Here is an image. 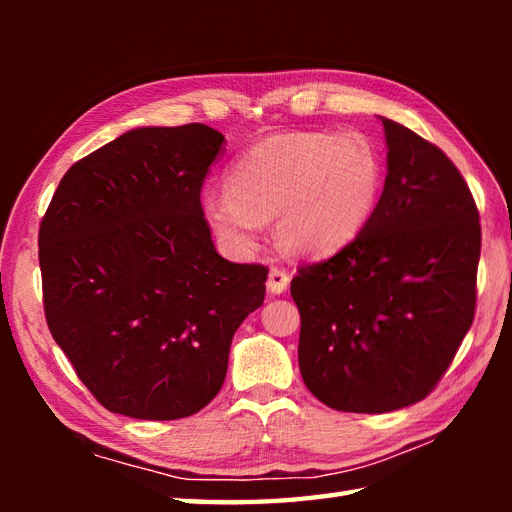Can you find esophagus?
<instances>
[{"label": "esophagus", "instance_id": "1", "mask_svg": "<svg viewBox=\"0 0 512 512\" xmlns=\"http://www.w3.org/2000/svg\"><path fill=\"white\" fill-rule=\"evenodd\" d=\"M288 284H290V275L286 273V270L270 268L268 281H266V288H268L270 295H281V292L288 288Z\"/></svg>", "mask_w": 512, "mask_h": 512}]
</instances>
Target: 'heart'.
<instances>
[{
  "instance_id": "1",
  "label": "heart",
  "mask_w": 512,
  "mask_h": 512,
  "mask_svg": "<svg viewBox=\"0 0 512 512\" xmlns=\"http://www.w3.org/2000/svg\"><path fill=\"white\" fill-rule=\"evenodd\" d=\"M380 184V158L361 134H275L233 162L228 191L206 193L202 215L235 255L250 253L264 220L275 217V235L290 253L328 257L361 235Z\"/></svg>"
}]
</instances>
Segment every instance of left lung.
I'll use <instances>...</instances> for the list:
<instances>
[{"label": "left lung", "instance_id": "8db88e82", "mask_svg": "<svg viewBox=\"0 0 512 512\" xmlns=\"http://www.w3.org/2000/svg\"><path fill=\"white\" fill-rule=\"evenodd\" d=\"M385 189L352 244L297 270L303 383L336 411L427 398L475 317L480 213L442 149L383 118Z\"/></svg>", "mask_w": 512, "mask_h": 512}]
</instances>
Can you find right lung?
Wrapping results in <instances>:
<instances>
[{
    "label": "right lung",
    "mask_w": 512,
    "mask_h": 512,
    "mask_svg": "<svg viewBox=\"0 0 512 512\" xmlns=\"http://www.w3.org/2000/svg\"><path fill=\"white\" fill-rule=\"evenodd\" d=\"M217 129L138 127L74 162L39 226L43 310L76 376L112 413L178 420L222 389L268 268L217 255L200 191Z\"/></svg>",
    "instance_id": "obj_1"
}]
</instances>
